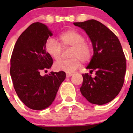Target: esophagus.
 I'll use <instances>...</instances> for the list:
<instances>
[{"instance_id":"1","label":"esophagus","mask_w":133,"mask_h":133,"mask_svg":"<svg viewBox=\"0 0 133 133\" xmlns=\"http://www.w3.org/2000/svg\"><path fill=\"white\" fill-rule=\"evenodd\" d=\"M72 75H73V74H72V73H66V77L67 78H69V77H70V76H71Z\"/></svg>"}]
</instances>
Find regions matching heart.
<instances>
[{
    "instance_id": "1",
    "label": "heart",
    "mask_w": 133,
    "mask_h": 133,
    "mask_svg": "<svg viewBox=\"0 0 133 133\" xmlns=\"http://www.w3.org/2000/svg\"><path fill=\"white\" fill-rule=\"evenodd\" d=\"M60 43L53 38L47 41L45 49L48 54L55 60L60 59L63 53V49L72 47L68 60L57 61L55 64V69L66 73H73L81 65L82 61L88 62L92 57L91 45L85 42V37L82 33L75 29H68L59 35Z\"/></svg>"
}]
</instances>
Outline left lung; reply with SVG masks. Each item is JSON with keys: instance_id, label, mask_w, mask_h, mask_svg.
<instances>
[{"instance_id": "left-lung-1", "label": "left lung", "mask_w": 133, "mask_h": 133, "mask_svg": "<svg viewBox=\"0 0 133 133\" xmlns=\"http://www.w3.org/2000/svg\"><path fill=\"white\" fill-rule=\"evenodd\" d=\"M73 24L86 32L94 51L86 68L90 72L95 71L96 76L82 74L80 92L91 104H107L118 95L124 85L126 60L121 44L112 31L96 20Z\"/></svg>"}]
</instances>
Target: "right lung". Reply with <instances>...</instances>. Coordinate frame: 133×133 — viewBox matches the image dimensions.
Instances as JSON below:
<instances>
[{"instance_id":"obj_1","label":"right lung","mask_w":133,"mask_h":133,"mask_svg":"<svg viewBox=\"0 0 133 133\" xmlns=\"http://www.w3.org/2000/svg\"><path fill=\"white\" fill-rule=\"evenodd\" d=\"M52 35L45 24H32L18 37L11 57L10 75L15 90L21 101L33 110L49 107L65 78L64 71L41 75L53 65V58L45 49L47 40Z\"/></svg>"}]
</instances>
